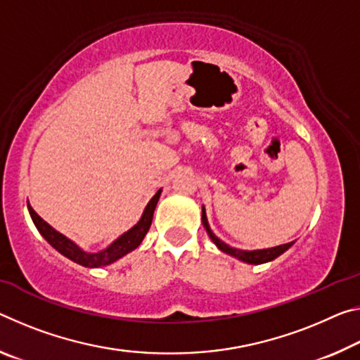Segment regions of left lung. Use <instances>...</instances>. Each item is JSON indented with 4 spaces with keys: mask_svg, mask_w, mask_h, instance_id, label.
<instances>
[{
    "mask_svg": "<svg viewBox=\"0 0 360 360\" xmlns=\"http://www.w3.org/2000/svg\"><path fill=\"white\" fill-rule=\"evenodd\" d=\"M202 222H203L205 231H207V233L211 238V242H213L222 253L231 255V256H233V258L247 262V264H264V262L274 261L276 258H278L282 253L287 252V250L295 243V242H290L285 245H278V247L264 248V250H250V252L248 250H238V248L231 247V245L224 243L219 237L214 236V232L211 231V227L208 224V218H207V211H205V207H202Z\"/></svg>",
    "mask_w": 360,
    "mask_h": 360,
    "instance_id": "8db88e82",
    "label": "left lung"
}]
</instances>
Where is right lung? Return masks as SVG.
Wrapping results in <instances>:
<instances>
[{
  "mask_svg": "<svg viewBox=\"0 0 360 360\" xmlns=\"http://www.w3.org/2000/svg\"><path fill=\"white\" fill-rule=\"evenodd\" d=\"M160 195H162V189H158L155 195L150 198V202L147 203L141 219L136 222L129 231L122 233V236L115 238V240L108 245V247H105L104 250H99V252H86V250H83L79 245H77L75 242L70 240V238L65 237L64 233H60L59 231H56L53 226H49L43 218H39L37 211L30 207V203L28 202H27V207H28V213L32 216L33 224L37 226L38 232L41 233L44 240H46L51 247L56 248L60 255H64L65 258L77 262V264L89 267V269H94V267L112 264V262L118 261L120 258H123L124 255H128L129 252H133V250L139 247L141 242L144 240L146 233L150 229L153 211H155Z\"/></svg>",
  "mask_w": 360,
  "mask_h": 360,
  "instance_id": "1",
  "label": "right lung"
}]
</instances>
